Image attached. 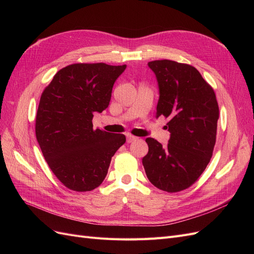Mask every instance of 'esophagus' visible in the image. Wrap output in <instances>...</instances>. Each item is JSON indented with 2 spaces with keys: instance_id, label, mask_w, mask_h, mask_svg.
Here are the masks:
<instances>
[{
  "instance_id": "esophagus-1",
  "label": "esophagus",
  "mask_w": 254,
  "mask_h": 254,
  "mask_svg": "<svg viewBox=\"0 0 254 254\" xmlns=\"http://www.w3.org/2000/svg\"><path fill=\"white\" fill-rule=\"evenodd\" d=\"M126 140H127V143H131V142L136 140V136H133L131 134H127L126 135Z\"/></svg>"
}]
</instances>
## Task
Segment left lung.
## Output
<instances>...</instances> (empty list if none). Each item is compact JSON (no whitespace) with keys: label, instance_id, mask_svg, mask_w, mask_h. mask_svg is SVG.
<instances>
[{"label":"left lung","instance_id":"left-lung-1","mask_svg":"<svg viewBox=\"0 0 254 254\" xmlns=\"http://www.w3.org/2000/svg\"><path fill=\"white\" fill-rule=\"evenodd\" d=\"M159 87L157 118L168 119L166 146L147 137L145 173L156 188L175 193L190 188L205 170L216 142L218 104L197 68L173 60L148 63Z\"/></svg>","mask_w":254,"mask_h":254}]
</instances>
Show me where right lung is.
<instances>
[{"label": "right lung", "mask_w": 254, "mask_h": 254, "mask_svg": "<svg viewBox=\"0 0 254 254\" xmlns=\"http://www.w3.org/2000/svg\"><path fill=\"white\" fill-rule=\"evenodd\" d=\"M126 64H75L56 73L40 98L36 136L61 183L76 191L102 184L111 158L126 142L121 133L94 129L93 113L109 106L113 84Z\"/></svg>", "instance_id": "1"}]
</instances>
